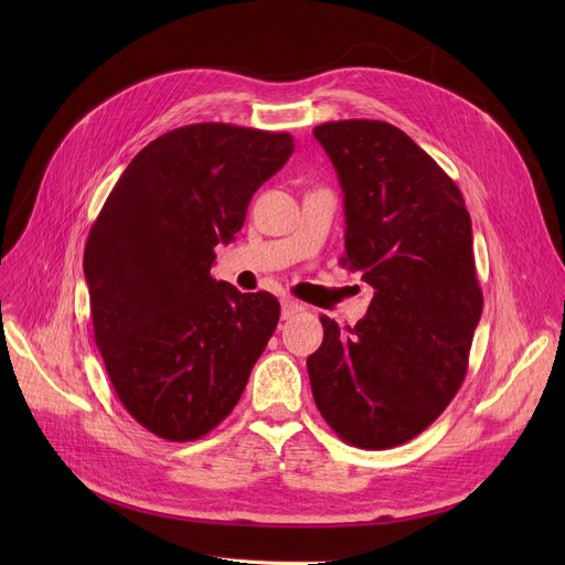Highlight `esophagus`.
I'll return each mask as SVG.
<instances>
[{
	"instance_id": "obj_1",
	"label": "esophagus",
	"mask_w": 565,
	"mask_h": 565,
	"mask_svg": "<svg viewBox=\"0 0 565 565\" xmlns=\"http://www.w3.org/2000/svg\"><path fill=\"white\" fill-rule=\"evenodd\" d=\"M300 311H302V305H298L295 300H281V318L284 320L292 318L295 313H300Z\"/></svg>"
}]
</instances>
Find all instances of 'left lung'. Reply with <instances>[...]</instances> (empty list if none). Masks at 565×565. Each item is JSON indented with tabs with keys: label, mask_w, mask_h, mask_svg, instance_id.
<instances>
[{
	"label": "left lung",
	"mask_w": 565,
	"mask_h": 565,
	"mask_svg": "<svg viewBox=\"0 0 565 565\" xmlns=\"http://www.w3.org/2000/svg\"><path fill=\"white\" fill-rule=\"evenodd\" d=\"M313 135L343 188L341 265L375 292L354 328L320 316L311 392L343 441L392 449L424 433L467 375L483 311L471 220L454 178L396 126L350 118Z\"/></svg>",
	"instance_id": "8db88e82"
}]
</instances>
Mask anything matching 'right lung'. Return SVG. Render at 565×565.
Wrapping results in <instances>:
<instances>
[{
	"label": "right lung",
	"mask_w": 565,
	"mask_h": 565,
	"mask_svg": "<svg viewBox=\"0 0 565 565\" xmlns=\"http://www.w3.org/2000/svg\"><path fill=\"white\" fill-rule=\"evenodd\" d=\"M288 132L192 124L132 158L84 247L94 337L130 417L169 441L222 424L279 322L275 295L211 275L254 192L292 153Z\"/></svg>",
	"instance_id": "1"
}]
</instances>
